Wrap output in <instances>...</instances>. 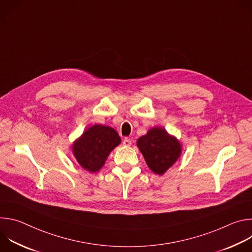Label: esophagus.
<instances>
[{
    "label": "esophagus",
    "mask_w": 252,
    "mask_h": 252,
    "mask_svg": "<svg viewBox=\"0 0 252 252\" xmlns=\"http://www.w3.org/2000/svg\"><path fill=\"white\" fill-rule=\"evenodd\" d=\"M123 145H124L125 147H129V146H131V140H130L129 138L126 137V138L124 139V141H123Z\"/></svg>",
    "instance_id": "34e87169"
}]
</instances>
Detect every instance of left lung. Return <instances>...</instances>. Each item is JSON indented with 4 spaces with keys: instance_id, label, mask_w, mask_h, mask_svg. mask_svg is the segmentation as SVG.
Returning <instances> with one entry per match:
<instances>
[{
    "instance_id": "left-lung-1",
    "label": "left lung",
    "mask_w": 252,
    "mask_h": 252,
    "mask_svg": "<svg viewBox=\"0 0 252 252\" xmlns=\"http://www.w3.org/2000/svg\"><path fill=\"white\" fill-rule=\"evenodd\" d=\"M136 145L148 166L159 175L172 166L182 154L181 142L161 127L151 128L137 139Z\"/></svg>"
}]
</instances>
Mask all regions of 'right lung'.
<instances>
[{"instance_id": "obj_1", "label": "right lung", "mask_w": 252, "mask_h": 252, "mask_svg": "<svg viewBox=\"0 0 252 252\" xmlns=\"http://www.w3.org/2000/svg\"><path fill=\"white\" fill-rule=\"evenodd\" d=\"M121 141L118 131L113 127L94 125L73 143L71 150L84 169L95 172L102 167L107 157Z\"/></svg>"}]
</instances>
